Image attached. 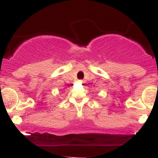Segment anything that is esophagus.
Returning a JSON list of instances; mask_svg holds the SVG:
<instances>
[{
  "instance_id": "1",
  "label": "esophagus",
  "mask_w": 158,
  "mask_h": 158,
  "mask_svg": "<svg viewBox=\"0 0 158 158\" xmlns=\"http://www.w3.org/2000/svg\"><path fill=\"white\" fill-rule=\"evenodd\" d=\"M79 82H81V83H82V82H83V81H79Z\"/></svg>"
}]
</instances>
